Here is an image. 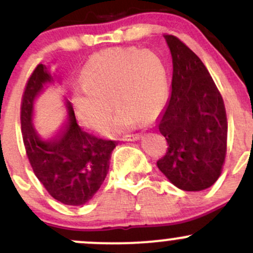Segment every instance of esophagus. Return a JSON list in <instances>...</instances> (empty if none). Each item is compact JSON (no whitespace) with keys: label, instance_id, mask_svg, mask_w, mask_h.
Wrapping results in <instances>:
<instances>
[{"label":"esophagus","instance_id":"esophagus-1","mask_svg":"<svg viewBox=\"0 0 253 253\" xmlns=\"http://www.w3.org/2000/svg\"><path fill=\"white\" fill-rule=\"evenodd\" d=\"M140 137H141V135L140 134H130V135H124L121 140H123V141H136V140H139Z\"/></svg>","mask_w":253,"mask_h":253}]
</instances>
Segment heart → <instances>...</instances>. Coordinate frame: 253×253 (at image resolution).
I'll return each instance as SVG.
<instances>
[{"label": "heart", "instance_id": "1", "mask_svg": "<svg viewBox=\"0 0 253 253\" xmlns=\"http://www.w3.org/2000/svg\"><path fill=\"white\" fill-rule=\"evenodd\" d=\"M168 97V72L162 57L151 49L112 47L93 53L83 68L80 84L73 95L78 119L101 131L113 109L108 131H124L152 121L161 113Z\"/></svg>", "mask_w": 253, "mask_h": 253}]
</instances>
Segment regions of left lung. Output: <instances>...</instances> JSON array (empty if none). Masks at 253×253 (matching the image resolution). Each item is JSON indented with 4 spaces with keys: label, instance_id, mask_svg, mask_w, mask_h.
Here are the masks:
<instances>
[{
    "label": "left lung",
    "instance_id": "left-lung-1",
    "mask_svg": "<svg viewBox=\"0 0 253 253\" xmlns=\"http://www.w3.org/2000/svg\"><path fill=\"white\" fill-rule=\"evenodd\" d=\"M173 59L171 95L158 121L168 148L157 161L176 187L200 191L222 174L228 121L224 101L201 59L174 35H165Z\"/></svg>",
    "mask_w": 253,
    "mask_h": 253
}]
</instances>
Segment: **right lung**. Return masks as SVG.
Here are the masks:
<instances>
[{
	"instance_id": "obj_1",
	"label": "right lung",
	"mask_w": 253,
	"mask_h": 253,
	"mask_svg": "<svg viewBox=\"0 0 253 253\" xmlns=\"http://www.w3.org/2000/svg\"><path fill=\"white\" fill-rule=\"evenodd\" d=\"M53 82L45 64H38L28 79L20 103V124L28 160L47 192L64 205L80 206L92 199L105 180L116 141L84 131L67 101L68 121L53 137H42L31 123L36 96Z\"/></svg>"
}]
</instances>
